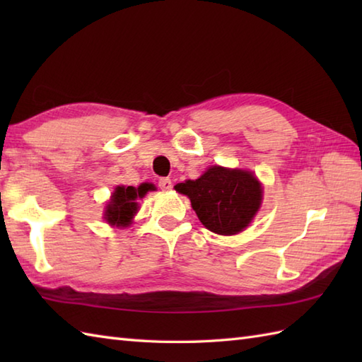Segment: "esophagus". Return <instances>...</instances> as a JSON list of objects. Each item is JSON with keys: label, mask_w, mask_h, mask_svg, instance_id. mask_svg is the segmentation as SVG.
<instances>
[{"label": "esophagus", "mask_w": 362, "mask_h": 362, "mask_svg": "<svg viewBox=\"0 0 362 362\" xmlns=\"http://www.w3.org/2000/svg\"><path fill=\"white\" fill-rule=\"evenodd\" d=\"M158 187H160V189L168 191L173 188V182H171V179H168V177H163V179L158 180Z\"/></svg>", "instance_id": "obj_1"}]
</instances>
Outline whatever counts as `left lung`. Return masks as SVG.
<instances>
[{
  "label": "left lung",
  "mask_w": 362,
  "mask_h": 362,
  "mask_svg": "<svg viewBox=\"0 0 362 362\" xmlns=\"http://www.w3.org/2000/svg\"><path fill=\"white\" fill-rule=\"evenodd\" d=\"M175 191L189 197L199 221L210 232L227 236L243 232L263 201V188L255 174L218 165L196 180L177 183Z\"/></svg>",
  "instance_id": "left-lung-1"
}]
</instances>
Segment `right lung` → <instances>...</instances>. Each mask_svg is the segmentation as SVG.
<instances>
[{
	"instance_id": "add662e5",
	"label": "right lung",
	"mask_w": 362,
	"mask_h": 362,
	"mask_svg": "<svg viewBox=\"0 0 362 362\" xmlns=\"http://www.w3.org/2000/svg\"><path fill=\"white\" fill-rule=\"evenodd\" d=\"M153 189L151 183H141L140 187H117L105 206L104 218L110 226L127 227L132 224L135 213L138 211V199L144 197L148 191Z\"/></svg>"
}]
</instances>
